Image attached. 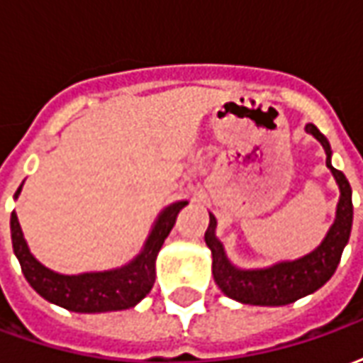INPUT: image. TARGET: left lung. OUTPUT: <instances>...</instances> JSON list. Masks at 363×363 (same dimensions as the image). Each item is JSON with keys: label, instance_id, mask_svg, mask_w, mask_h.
Returning a JSON list of instances; mask_svg holds the SVG:
<instances>
[{"label": "left lung", "instance_id": "8db88e82", "mask_svg": "<svg viewBox=\"0 0 363 363\" xmlns=\"http://www.w3.org/2000/svg\"><path fill=\"white\" fill-rule=\"evenodd\" d=\"M305 130L313 134L325 147L327 153V167L335 177L336 184L340 189V200L336 206L335 223L328 229L323 243L297 260H284L268 268H255L243 270L231 264L228 255L223 251V245L216 237L218 221L210 213V225L206 229V245L212 251V274L220 289L231 299L249 305H288L317 291L325 286L330 276L335 274L342 251L348 239H350L352 220H354V206H352V189L348 179L342 171H338L330 163L333 151L330 143L325 135L320 134L315 124H307Z\"/></svg>", "mask_w": 363, "mask_h": 363}]
</instances>
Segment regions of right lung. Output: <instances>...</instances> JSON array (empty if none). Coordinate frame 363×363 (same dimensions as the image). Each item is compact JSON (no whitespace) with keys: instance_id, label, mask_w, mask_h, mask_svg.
I'll return each instance as SVG.
<instances>
[{"instance_id":"right-lung-1","label":"right lung","mask_w":363,"mask_h":363,"mask_svg":"<svg viewBox=\"0 0 363 363\" xmlns=\"http://www.w3.org/2000/svg\"><path fill=\"white\" fill-rule=\"evenodd\" d=\"M21 184L15 198L19 196ZM189 202H174L159 213L142 252L122 268L104 272H85L77 276L58 274L40 264L28 251V245L21 231L17 213H11V241L21 270L38 296L75 313L122 311L134 307L147 296L155 281V259L167 235L171 233L177 216Z\"/></svg>"}]
</instances>
